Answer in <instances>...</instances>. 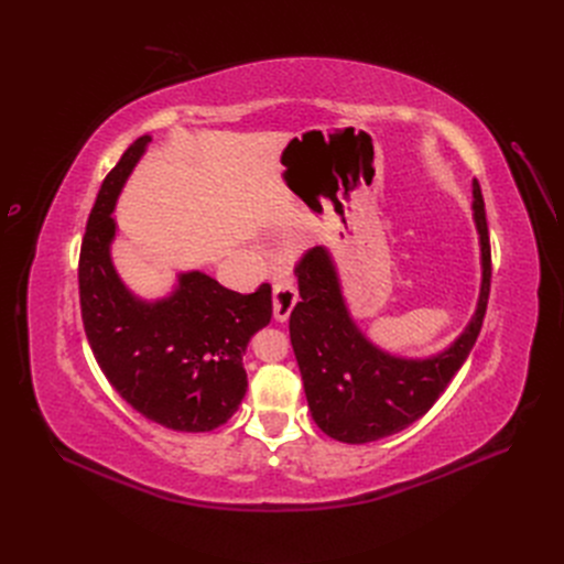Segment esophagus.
<instances>
[{"label":"esophagus","instance_id":"34e87169","mask_svg":"<svg viewBox=\"0 0 564 564\" xmlns=\"http://www.w3.org/2000/svg\"><path fill=\"white\" fill-rule=\"evenodd\" d=\"M299 303V289H296V282H293L291 278H280L275 284H273V316L278 321H286L293 312V307H296Z\"/></svg>","mask_w":564,"mask_h":564}]
</instances>
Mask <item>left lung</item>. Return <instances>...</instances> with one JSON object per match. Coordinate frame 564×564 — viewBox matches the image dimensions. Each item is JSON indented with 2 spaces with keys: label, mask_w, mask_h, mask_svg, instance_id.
Returning a JSON list of instances; mask_svg holds the SVG:
<instances>
[{
  "label": "left lung",
  "mask_w": 564,
  "mask_h": 564,
  "mask_svg": "<svg viewBox=\"0 0 564 564\" xmlns=\"http://www.w3.org/2000/svg\"><path fill=\"white\" fill-rule=\"evenodd\" d=\"M473 220L481 252L477 310L466 330L429 358H401L371 344L346 307L330 252L312 248L303 257L296 271L301 303L291 312L289 335L321 432L351 445L379 441L413 424L445 392L475 346L491 289L489 227L477 181Z\"/></svg>",
  "instance_id": "1"
}]
</instances>
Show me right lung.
I'll list each match as a JSON object with an SVG mask.
<instances>
[{
    "instance_id": "right-lung-1",
    "label": "right lung",
    "mask_w": 564,
    "mask_h": 564,
    "mask_svg": "<svg viewBox=\"0 0 564 564\" xmlns=\"http://www.w3.org/2000/svg\"><path fill=\"white\" fill-rule=\"evenodd\" d=\"M151 135L132 142L105 176L79 250V307L105 379L147 420L174 432H210L225 424L248 390L243 354L271 324V286L225 289L202 271L178 273L167 299L144 301L112 263V210Z\"/></svg>"
}]
</instances>
